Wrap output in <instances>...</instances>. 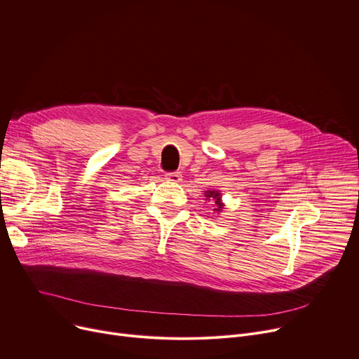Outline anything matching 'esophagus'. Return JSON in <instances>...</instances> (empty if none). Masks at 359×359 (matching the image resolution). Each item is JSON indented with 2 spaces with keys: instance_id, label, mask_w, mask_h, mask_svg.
I'll list each match as a JSON object with an SVG mask.
<instances>
[{
  "instance_id": "obj_1",
  "label": "esophagus",
  "mask_w": 359,
  "mask_h": 359,
  "mask_svg": "<svg viewBox=\"0 0 359 359\" xmlns=\"http://www.w3.org/2000/svg\"><path fill=\"white\" fill-rule=\"evenodd\" d=\"M165 180L166 181H170V182H174V184H177V182H181V174L180 172H168V174H165Z\"/></svg>"
}]
</instances>
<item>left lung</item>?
<instances>
[{
	"instance_id": "left-lung-1",
	"label": "left lung",
	"mask_w": 359,
	"mask_h": 359,
	"mask_svg": "<svg viewBox=\"0 0 359 359\" xmlns=\"http://www.w3.org/2000/svg\"><path fill=\"white\" fill-rule=\"evenodd\" d=\"M205 197H208V201L212 200L213 201V212L216 213H222L223 208H224V203L222 200V193L219 191V189H207V191L204 193Z\"/></svg>"
}]
</instances>
